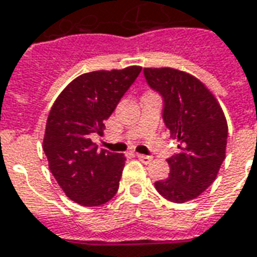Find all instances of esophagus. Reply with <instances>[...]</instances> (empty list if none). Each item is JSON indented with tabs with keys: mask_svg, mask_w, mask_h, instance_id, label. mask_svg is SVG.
<instances>
[{
	"mask_svg": "<svg viewBox=\"0 0 257 257\" xmlns=\"http://www.w3.org/2000/svg\"><path fill=\"white\" fill-rule=\"evenodd\" d=\"M136 157H138V160L143 162V164H150V162L153 161V157H150V156H143V154H138Z\"/></svg>",
	"mask_w": 257,
	"mask_h": 257,
	"instance_id": "1",
	"label": "esophagus"
}]
</instances>
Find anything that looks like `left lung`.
<instances>
[{
	"instance_id": "obj_1",
	"label": "left lung",
	"mask_w": 257,
	"mask_h": 257,
	"mask_svg": "<svg viewBox=\"0 0 257 257\" xmlns=\"http://www.w3.org/2000/svg\"><path fill=\"white\" fill-rule=\"evenodd\" d=\"M146 81L162 96V118L179 151L168 158L169 178L156 189L172 202L197 198L213 183L226 157L227 121L220 104L199 79L175 68H145Z\"/></svg>"
}]
</instances>
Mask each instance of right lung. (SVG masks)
Here are the masks:
<instances>
[{
    "label": "right lung",
    "mask_w": 257,
    "mask_h": 257,
    "mask_svg": "<svg viewBox=\"0 0 257 257\" xmlns=\"http://www.w3.org/2000/svg\"><path fill=\"white\" fill-rule=\"evenodd\" d=\"M140 71L139 66H131L82 74L53 103L42 149L53 178L77 204L99 206L117 194L125 157L99 151L90 136L103 135L104 121Z\"/></svg>",
    "instance_id": "add662e5"
}]
</instances>
